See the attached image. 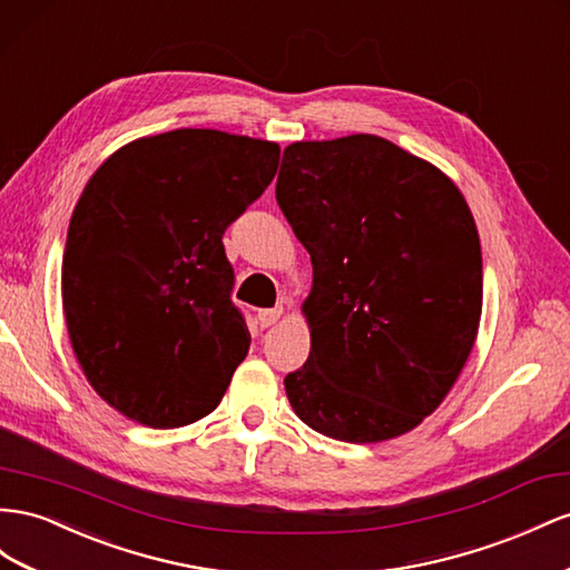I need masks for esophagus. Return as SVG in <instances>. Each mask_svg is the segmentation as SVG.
Segmentation results:
<instances>
[{"label": "esophagus", "mask_w": 570, "mask_h": 570, "mask_svg": "<svg viewBox=\"0 0 570 570\" xmlns=\"http://www.w3.org/2000/svg\"><path fill=\"white\" fill-rule=\"evenodd\" d=\"M281 316H283V304L281 306H273V309H261L258 312V323L264 328H268V326H273V323H278Z\"/></svg>", "instance_id": "obj_1"}]
</instances>
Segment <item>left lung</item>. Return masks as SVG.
Listing matches in <instances>:
<instances>
[{
	"label": "left lung",
	"instance_id": "left-lung-1",
	"mask_svg": "<svg viewBox=\"0 0 570 570\" xmlns=\"http://www.w3.org/2000/svg\"><path fill=\"white\" fill-rule=\"evenodd\" d=\"M275 198L312 256L309 360L285 393L314 432L379 443L422 424L470 357L482 249L436 165L374 134L285 148Z\"/></svg>",
	"mask_w": 570,
	"mask_h": 570
}]
</instances>
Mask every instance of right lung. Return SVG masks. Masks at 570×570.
Masks as SVG:
<instances>
[{"instance_id":"add662e5","label":"right lung","mask_w":570,"mask_h":570,"mask_svg":"<svg viewBox=\"0 0 570 570\" xmlns=\"http://www.w3.org/2000/svg\"><path fill=\"white\" fill-rule=\"evenodd\" d=\"M278 163L273 141L175 129L121 146L88 179L61 306L88 383L125 417L175 429L218 407L252 343L223 235Z\"/></svg>"}]
</instances>
